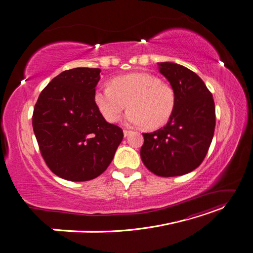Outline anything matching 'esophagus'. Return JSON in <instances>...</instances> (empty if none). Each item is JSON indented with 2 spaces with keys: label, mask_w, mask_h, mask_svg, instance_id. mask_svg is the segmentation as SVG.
I'll use <instances>...</instances> for the list:
<instances>
[{
  "label": "esophagus",
  "mask_w": 253,
  "mask_h": 253,
  "mask_svg": "<svg viewBox=\"0 0 253 253\" xmlns=\"http://www.w3.org/2000/svg\"><path fill=\"white\" fill-rule=\"evenodd\" d=\"M129 133H131V131H128V129H124V135L125 137H127L129 135Z\"/></svg>",
  "instance_id": "1"
}]
</instances>
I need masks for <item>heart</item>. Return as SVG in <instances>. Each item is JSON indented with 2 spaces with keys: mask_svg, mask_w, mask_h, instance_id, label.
I'll list each match as a JSON object with an SVG mask.
<instances>
[{
  "mask_svg": "<svg viewBox=\"0 0 253 253\" xmlns=\"http://www.w3.org/2000/svg\"><path fill=\"white\" fill-rule=\"evenodd\" d=\"M95 103L103 117L116 122L128 105L127 126L155 128L167 124L176 106V95L169 84L147 73H132L114 78L110 85L97 87Z\"/></svg>",
  "mask_w": 253,
  "mask_h": 253,
  "instance_id": "b5f03b06",
  "label": "heart"
}]
</instances>
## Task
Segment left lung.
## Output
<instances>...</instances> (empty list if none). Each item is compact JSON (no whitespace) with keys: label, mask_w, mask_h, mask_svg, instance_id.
I'll use <instances>...</instances> for the list:
<instances>
[{"label":"left lung","mask_w":253,"mask_h":253,"mask_svg":"<svg viewBox=\"0 0 253 253\" xmlns=\"http://www.w3.org/2000/svg\"><path fill=\"white\" fill-rule=\"evenodd\" d=\"M158 68L175 91L176 106L166 126L142 133L140 157L151 172L172 177L192 172L203 163L215 127V105L194 72L173 62L158 63Z\"/></svg>","instance_id":"1"}]
</instances>
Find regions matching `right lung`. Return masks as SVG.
Returning <instances> with one entry per match:
<instances>
[{"mask_svg": "<svg viewBox=\"0 0 253 253\" xmlns=\"http://www.w3.org/2000/svg\"><path fill=\"white\" fill-rule=\"evenodd\" d=\"M100 68L77 67L53 78L35 105L33 127L42 157L59 177L85 181L102 174L124 138L95 103Z\"/></svg>", "mask_w": 253, "mask_h": 253, "instance_id": "right-lung-1", "label": "right lung"}]
</instances>
